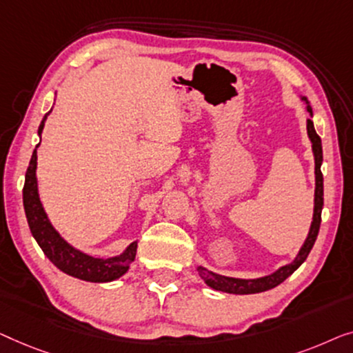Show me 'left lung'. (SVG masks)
<instances>
[{
  "label": "left lung",
  "instance_id": "8db88e82",
  "mask_svg": "<svg viewBox=\"0 0 353 353\" xmlns=\"http://www.w3.org/2000/svg\"><path fill=\"white\" fill-rule=\"evenodd\" d=\"M302 101L307 103V112L310 113V117H314L312 113V107L307 97H301ZM307 134H309V139L312 142V152H314L315 158V206H314V219H312V225L309 230V235H307L304 245L301 246L299 252L294 257V261L291 264L283 265L274 274L261 276V278H251V280H245V278H232V276H224L217 275L214 272L205 269V267L198 265L196 270L200 276L205 280V283L212 290L228 292V294H256V292H262L267 290H272L286 280L288 276L294 274V272L299 269L302 262L307 259L312 248L315 245L316 235H319L320 230V222H321V210H323V174H321V161H323V150H321V139L319 134H316L314 128V121L307 120Z\"/></svg>",
  "mask_w": 353,
  "mask_h": 353
}]
</instances>
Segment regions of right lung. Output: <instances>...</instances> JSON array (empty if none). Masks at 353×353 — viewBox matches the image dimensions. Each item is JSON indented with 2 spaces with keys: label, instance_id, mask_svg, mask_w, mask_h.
Here are the masks:
<instances>
[{
  "label": "right lung",
  "instance_id": "obj_1",
  "mask_svg": "<svg viewBox=\"0 0 353 353\" xmlns=\"http://www.w3.org/2000/svg\"><path fill=\"white\" fill-rule=\"evenodd\" d=\"M49 113L43 118L41 125L38 128V134L41 136L44 121H46ZM39 145V143H38ZM37 145V148H38ZM37 148L33 150L32 160L27 168L26 185H23V210L28 221L30 232L37 243L41 248L44 254L59 270L63 274L79 278L84 281L92 283H107L113 281L129 270L131 262L136 259L137 241H132L120 256L107 257H92L86 252L73 248L61 236L56 228L52 227L44 212V208L39 201L38 195V182H37Z\"/></svg>",
  "mask_w": 353,
  "mask_h": 353
}]
</instances>
